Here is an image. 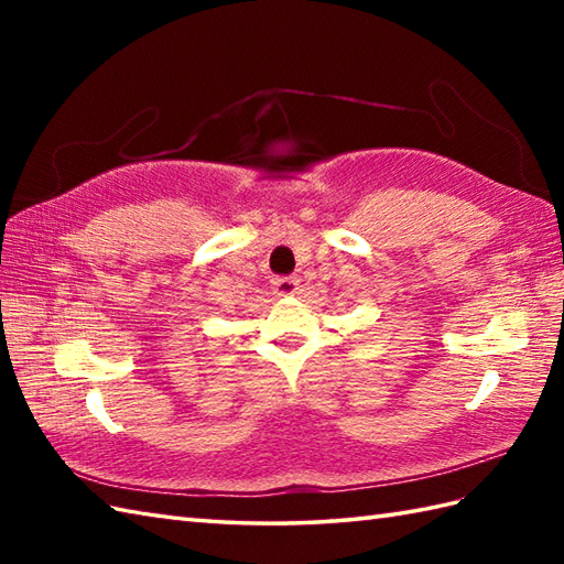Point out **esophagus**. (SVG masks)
Segmentation results:
<instances>
[{"label": "esophagus", "instance_id": "1", "mask_svg": "<svg viewBox=\"0 0 564 564\" xmlns=\"http://www.w3.org/2000/svg\"><path fill=\"white\" fill-rule=\"evenodd\" d=\"M301 289V279L297 275H281V279H273V291L279 295H295Z\"/></svg>", "mask_w": 564, "mask_h": 564}]
</instances>
